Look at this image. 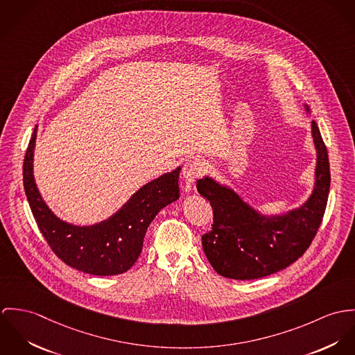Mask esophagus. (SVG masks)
<instances>
[{"label": "esophagus", "instance_id": "1", "mask_svg": "<svg viewBox=\"0 0 355 355\" xmlns=\"http://www.w3.org/2000/svg\"><path fill=\"white\" fill-rule=\"evenodd\" d=\"M201 173H202V164L198 160L187 162L184 166V170H182L184 180L188 185H193L197 178L201 175Z\"/></svg>", "mask_w": 355, "mask_h": 355}]
</instances>
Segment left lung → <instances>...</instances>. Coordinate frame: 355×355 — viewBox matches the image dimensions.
<instances>
[{
    "label": "left lung",
    "mask_w": 355,
    "mask_h": 355,
    "mask_svg": "<svg viewBox=\"0 0 355 355\" xmlns=\"http://www.w3.org/2000/svg\"><path fill=\"white\" fill-rule=\"evenodd\" d=\"M311 113L309 106H304ZM315 148V187L309 198L286 214L264 215L227 185L204 175L197 192L214 211L212 230L201 236L212 268L225 277L250 280L275 274L298 260L321 225L331 185L327 147L312 121Z\"/></svg>",
    "instance_id": "1"
}]
</instances>
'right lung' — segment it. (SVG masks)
I'll list each match as a JSON object with an SVG mask.
<instances>
[{"label":"right lung","instance_id":"right-lung-1","mask_svg":"<svg viewBox=\"0 0 355 355\" xmlns=\"http://www.w3.org/2000/svg\"><path fill=\"white\" fill-rule=\"evenodd\" d=\"M37 132L38 125L26 153L23 182L42 236L65 264L81 272L98 276L126 272L139 259L146 232L159 211L180 198L181 167L143 185L107 219L89 226H78L54 215L40 196L34 178Z\"/></svg>","mask_w":355,"mask_h":355}]
</instances>
